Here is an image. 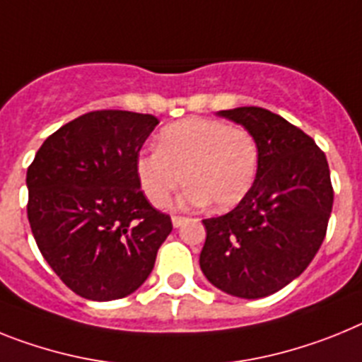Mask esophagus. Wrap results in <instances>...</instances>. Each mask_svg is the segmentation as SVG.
<instances>
[{"mask_svg":"<svg viewBox=\"0 0 362 362\" xmlns=\"http://www.w3.org/2000/svg\"><path fill=\"white\" fill-rule=\"evenodd\" d=\"M188 218H185V216H174L172 218V223H174V227H181L183 223H187Z\"/></svg>","mask_w":362,"mask_h":362,"instance_id":"obj_1","label":"esophagus"}]
</instances>
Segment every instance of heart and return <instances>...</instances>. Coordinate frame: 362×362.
<instances>
[{"mask_svg":"<svg viewBox=\"0 0 362 362\" xmlns=\"http://www.w3.org/2000/svg\"><path fill=\"white\" fill-rule=\"evenodd\" d=\"M260 150L255 135L223 120L188 119L166 126L157 150L137 157V175L144 194L165 206L187 181L181 203L218 211L233 209L251 192L258 175Z\"/></svg>","mask_w":362,"mask_h":362,"instance_id":"obj_1","label":"heart"}]
</instances>
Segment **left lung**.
I'll return each instance as SVG.
<instances>
[{
  "label": "left lung",
  "instance_id": "8db88e82",
  "mask_svg": "<svg viewBox=\"0 0 362 362\" xmlns=\"http://www.w3.org/2000/svg\"><path fill=\"white\" fill-rule=\"evenodd\" d=\"M219 115L255 135L260 165L233 211L203 219L199 265L221 291L262 298L304 273L322 245L333 206L329 166L310 135L273 111L245 106Z\"/></svg>",
  "mask_w": 362,
  "mask_h": 362
}]
</instances>
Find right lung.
Wrapping results in <instances>:
<instances>
[{"mask_svg":"<svg viewBox=\"0 0 362 362\" xmlns=\"http://www.w3.org/2000/svg\"><path fill=\"white\" fill-rule=\"evenodd\" d=\"M157 124L134 111H89L49 135L27 170L36 245L82 298L117 300L139 289L172 233L137 175L139 151Z\"/></svg>","mask_w":362,"mask_h":362,"instance_id":"obj_1","label":"right lung"}]
</instances>
